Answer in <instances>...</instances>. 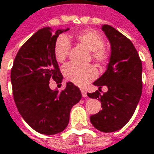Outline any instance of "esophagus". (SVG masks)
Masks as SVG:
<instances>
[{"label":"esophagus","instance_id":"esophagus-1","mask_svg":"<svg viewBox=\"0 0 154 154\" xmlns=\"http://www.w3.org/2000/svg\"><path fill=\"white\" fill-rule=\"evenodd\" d=\"M81 92H82V97H87V92H86V90L85 89H83V88H81Z\"/></svg>","mask_w":154,"mask_h":154}]
</instances>
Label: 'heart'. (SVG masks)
Instances as JSON below:
<instances>
[{"label":"heart","mask_w":154,"mask_h":154,"mask_svg":"<svg viewBox=\"0 0 154 154\" xmlns=\"http://www.w3.org/2000/svg\"><path fill=\"white\" fill-rule=\"evenodd\" d=\"M77 42L92 52V57L99 64H105L108 59V53L103 48V37L93 29L83 30L75 35ZM71 42L66 35H60L54 48V57L59 63H63L68 56ZM63 73L67 80L78 86H84L97 76L96 69L91 66H79L69 63L63 68Z\"/></svg>","instance_id":"obj_1"}]
</instances>
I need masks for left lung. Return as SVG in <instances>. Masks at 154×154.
I'll return each mask as SVG.
<instances>
[{
    "label": "left lung",
    "instance_id": "obj_1",
    "mask_svg": "<svg viewBox=\"0 0 154 154\" xmlns=\"http://www.w3.org/2000/svg\"><path fill=\"white\" fill-rule=\"evenodd\" d=\"M111 44V55L106 71L94 82L99 87L106 86L107 92L88 93L98 99L102 109L90 117L95 129L105 133L122 129L131 119L142 91V64L135 46L125 35L111 25H102Z\"/></svg>",
    "mask_w": 154,
    "mask_h": 154
}]
</instances>
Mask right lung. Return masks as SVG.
<instances>
[{
    "instance_id": "obj_1",
    "label": "right lung",
    "mask_w": 154,
    "mask_h": 154,
    "mask_svg": "<svg viewBox=\"0 0 154 154\" xmlns=\"http://www.w3.org/2000/svg\"><path fill=\"white\" fill-rule=\"evenodd\" d=\"M44 27L20 48L11 71V82L17 108L24 120L36 132L47 135L60 133L69 124L72 106L82 94L72 82L60 93L51 89L49 81H63L54 57L58 36L69 30Z\"/></svg>"
}]
</instances>
